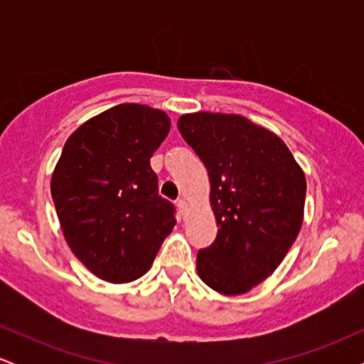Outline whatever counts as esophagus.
Listing matches in <instances>:
<instances>
[{
	"label": "esophagus",
	"mask_w": 364,
	"mask_h": 364,
	"mask_svg": "<svg viewBox=\"0 0 364 364\" xmlns=\"http://www.w3.org/2000/svg\"><path fill=\"white\" fill-rule=\"evenodd\" d=\"M178 208H179V210H181V214H185V212H186V200L185 198H178Z\"/></svg>",
	"instance_id": "obj_1"
}]
</instances>
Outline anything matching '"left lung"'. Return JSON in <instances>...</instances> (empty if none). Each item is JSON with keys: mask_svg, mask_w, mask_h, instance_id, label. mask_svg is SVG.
Returning <instances> with one entry per match:
<instances>
[{"mask_svg": "<svg viewBox=\"0 0 364 364\" xmlns=\"http://www.w3.org/2000/svg\"><path fill=\"white\" fill-rule=\"evenodd\" d=\"M178 128L208 171L219 225L196 255V272L220 294H245L274 274L298 237L306 178L287 145L245 116L191 112Z\"/></svg>", "mask_w": 364, "mask_h": 364, "instance_id": "1", "label": "left lung"}]
</instances>
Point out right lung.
Masks as SVG:
<instances>
[{
    "label": "right lung",
    "mask_w": 364,
    "mask_h": 364,
    "mask_svg": "<svg viewBox=\"0 0 364 364\" xmlns=\"http://www.w3.org/2000/svg\"><path fill=\"white\" fill-rule=\"evenodd\" d=\"M169 128L164 111L119 104L85 121L63 147L51 178L63 236L102 281L141 277L176 224L150 168Z\"/></svg>",
    "instance_id": "right-lung-1"
}]
</instances>
